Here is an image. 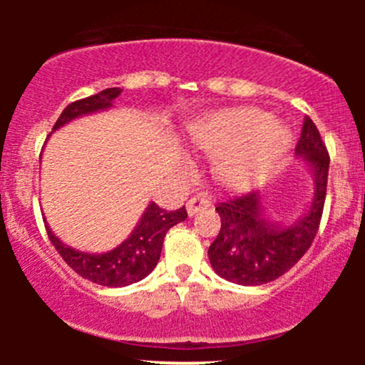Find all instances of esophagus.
Here are the masks:
<instances>
[{
	"instance_id": "esophagus-1",
	"label": "esophagus",
	"mask_w": 365,
	"mask_h": 365,
	"mask_svg": "<svg viewBox=\"0 0 365 365\" xmlns=\"http://www.w3.org/2000/svg\"><path fill=\"white\" fill-rule=\"evenodd\" d=\"M185 206H187V213L192 217V215H196V213H200L201 210L208 208L210 201L203 196H192L189 201H187Z\"/></svg>"
}]
</instances>
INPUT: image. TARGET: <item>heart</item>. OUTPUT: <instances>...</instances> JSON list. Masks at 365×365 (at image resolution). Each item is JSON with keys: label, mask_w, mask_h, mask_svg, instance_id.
I'll return each mask as SVG.
<instances>
[{"label": "heart", "mask_w": 365, "mask_h": 365, "mask_svg": "<svg viewBox=\"0 0 365 365\" xmlns=\"http://www.w3.org/2000/svg\"><path fill=\"white\" fill-rule=\"evenodd\" d=\"M189 139L205 153H220L215 175L230 187H244L259 178L282 157L289 132L268 113L252 108L224 109L192 125Z\"/></svg>", "instance_id": "1"}]
</instances>
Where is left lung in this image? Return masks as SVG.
Masks as SVG:
<instances>
[{
    "instance_id": "left-lung-1",
    "label": "left lung",
    "mask_w": 365,
    "mask_h": 365,
    "mask_svg": "<svg viewBox=\"0 0 365 365\" xmlns=\"http://www.w3.org/2000/svg\"><path fill=\"white\" fill-rule=\"evenodd\" d=\"M314 173V196L307 213L292 226L264 217L259 192L240 194L217 203L220 231L208 249L212 268L226 281L259 286L275 281L307 252L318 233L327 196L330 157L314 121L305 116L295 148Z\"/></svg>"
}]
</instances>
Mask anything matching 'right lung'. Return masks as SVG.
I'll list each match as a JSON object with an SVG mask.
<instances>
[{
    "instance_id": "1",
    "label": "right lung",
    "mask_w": 365,
    "mask_h": 365,
    "mask_svg": "<svg viewBox=\"0 0 365 365\" xmlns=\"http://www.w3.org/2000/svg\"><path fill=\"white\" fill-rule=\"evenodd\" d=\"M120 93V88H108V90H102L101 93L72 102L60 114L53 130L63 127L65 123L83 116V114L109 109L113 106L114 98ZM185 219V206H182L176 212H165L164 208H159L155 203H150L146 212L143 213L141 220L135 226V230L130 233V237L123 244L118 245L116 249L104 254H88L76 251V249L63 244L49 230L47 222L46 230L56 251L60 252L65 263L76 274L95 282V284L109 286V288H121V286H128L132 282L141 281L157 267L165 233L169 231V227H173L178 222H183Z\"/></svg>"
}]
</instances>
